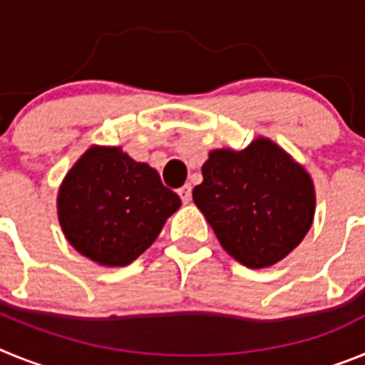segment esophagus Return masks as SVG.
I'll return each instance as SVG.
<instances>
[{
    "label": "esophagus",
    "instance_id": "34e87169",
    "mask_svg": "<svg viewBox=\"0 0 365 365\" xmlns=\"http://www.w3.org/2000/svg\"><path fill=\"white\" fill-rule=\"evenodd\" d=\"M177 193H179L180 201H182V202H190V199H192V186H190V185L180 186V188L177 190Z\"/></svg>",
    "mask_w": 365,
    "mask_h": 365
}]
</instances>
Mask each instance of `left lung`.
<instances>
[{"label":"left lung","instance_id":"1","mask_svg":"<svg viewBox=\"0 0 365 365\" xmlns=\"http://www.w3.org/2000/svg\"><path fill=\"white\" fill-rule=\"evenodd\" d=\"M192 195L221 247L248 269L282 261L314 219L311 175L263 137L241 151H210Z\"/></svg>","mask_w":365,"mask_h":365}]
</instances>
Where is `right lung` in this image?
I'll return each instance as SVG.
<instances>
[{
  "mask_svg": "<svg viewBox=\"0 0 365 365\" xmlns=\"http://www.w3.org/2000/svg\"><path fill=\"white\" fill-rule=\"evenodd\" d=\"M180 199L157 170L135 163L120 148L91 146L58 192V221L82 256L124 267L151 247Z\"/></svg>",
  "mask_w": 365,
  "mask_h": 365,
  "instance_id": "1",
  "label": "right lung"
}]
</instances>
